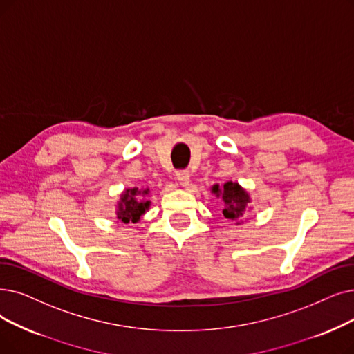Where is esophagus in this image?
<instances>
[{"instance_id":"obj_1","label":"esophagus","mask_w":354,"mask_h":354,"mask_svg":"<svg viewBox=\"0 0 354 354\" xmlns=\"http://www.w3.org/2000/svg\"><path fill=\"white\" fill-rule=\"evenodd\" d=\"M176 179L183 188H187L189 185V174L187 171H179L176 174Z\"/></svg>"}]
</instances>
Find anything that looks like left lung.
I'll return each mask as SVG.
<instances>
[{"mask_svg": "<svg viewBox=\"0 0 354 354\" xmlns=\"http://www.w3.org/2000/svg\"><path fill=\"white\" fill-rule=\"evenodd\" d=\"M212 192L223 196V201L225 204L223 214L224 217L232 220V221H239L243 217V212L250 203V196L245 192L239 183L236 182H227L224 183L223 189H220L218 185L212 187Z\"/></svg>", "mask_w": 354, "mask_h": 354, "instance_id": "1", "label": "left lung"}]
</instances>
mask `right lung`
<instances>
[{
    "label": "right lung",
    "mask_w": 354,
    "mask_h": 354,
    "mask_svg": "<svg viewBox=\"0 0 354 354\" xmlns=\"http://www.w3.org/2000/svg\"><path fill=\"white\" fill-rule=\"evenodd\" d=\"M149 194V189L139 191L137 188L126 189V192L121 195V201L118 203L117 209V218L121 220L124 224L127 223H137L140 220L142 215L150 207V201L143 199L145 195Z\"/></svg>",
    "instance_id": "obj_1"
}]
</instances>
